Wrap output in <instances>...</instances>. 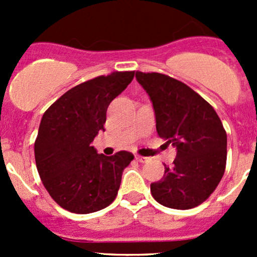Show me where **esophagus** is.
I'll return each mask as SVG.
<instances>
[{"label":"esophagus","mask_w":257,"mask_h":257,"mask_svg":"<svg viewBox=\"0 0 257 257\" xmlns=\"http://www.w3.org/2000/svg\"><path fill=\"white\" fill-rule=\"evenodd\" d=\"M136 159L138 160L139 163H148V162H150V158L143 157V155H139V154L136 155Z\"/></svg>","instance_id":"1"}]
</instances>
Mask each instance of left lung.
<instances>
[{"mask_svg": "<svg viewBox=\"0 0 257 257\" xmlns=\"http://www.w3.org/2000/svg\"><path fill=\"white\" fill-rule=\"evenodd\" d=\"M150 97L157 132L177 148L173 167L150 184L155 200L167 208L200 205L216 189L226 167V132L214 108L180 80L162 73L137 72Z\"/></svg>", "mask_w": 257, "mask_h": 257, "instance_id": "1", "label": "left lung"}]
</instances>
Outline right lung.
I'll use <instances>...</instances> for the list:
<instances>
[{"mask_svg":"<svg viewBox=\"0 0 257 257\" xmlns=\"http://www.w3.org/2000/svg\"><path fill=\"white\" fill-rule=\"evenodd\" d=\"M134 78V71L113 72L76 85L46 110L35 142L38 174L51 198L76 214L113 203L123 170L134 159L121 150L112 157L92 145L104 131L108 105Z\"/></svg>","mask_w":257,"mask_h":257,"instance_id":"1","label":"right lung"}]
</instances>
